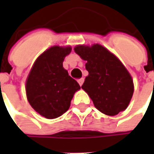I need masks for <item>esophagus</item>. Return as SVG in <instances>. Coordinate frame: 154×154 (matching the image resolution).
<instances>
[{"label": "esophagus", "mask_w": 154, "mask_h": 154, "mask_svg": "<svg viewBox=\"0 0 154 154\" xmlns=\"http://www.w3.org/2000/svg\"><path fill=\"white\" fill-rule=\"evenodd\" d=\"M77 82H78V83H79L80 86H82V84H83L84 82V78H80V79L77 80Z\"/></svg>", "instance_id": "obj_1"}]
</instances>
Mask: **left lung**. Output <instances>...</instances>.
I'll list each match as a JSON object with an SVG mask.
<instances>
[{
  "instance_id": "obj_1",
  "label": "left lung",
  "mask_w": 154,
  "mask_h": 154,
  "mask_svg": "<svg viewBox=\"0 0 154 154\" xmlns=\"http://www.w3.org/2000/svg\"><path fill=\"white\" fill-rule=\"evenodd\" d=\"M74 51L87 62L86 69L89 74L82 88L95 107L107 116L125 110L134 93V83L122 63L100 44L77 45Z\"/></svg>"
}]
</instances>
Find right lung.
<instances>
[{
  "label": "right lung",
  "instance_id": "right-lung-1",
  "mask_svg": "<svg viewBox=\"0 0 154 154\" xmlns=\"http://www.w3.org/2000/svg\"><path fill=\"white\" fill-rule=\"evenodd\" d=\"M71 47L54 46L36 59L26 80V96L32 108L47 119H55L70 107L79 84L63 67Z\"/></svg>",
  "mask_w": 154,
  "mask_h": 154
}]
</instances>
